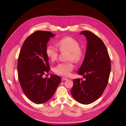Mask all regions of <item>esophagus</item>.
<instances>
[{
	"mask_svg": "<svg viewBox=\"0 0 126 126\" xmlns=\"http://www.w3.org/2000/svg\"><path fill=\"white\" fill-rule=\"evenodd\" d=\"M61 80H62V81H65V80H67V78H65V77H62Z\"/></svg>",
	"mask_w": 126,
	"mask_h": 126,
	"instance_id": "1",
	"label": "esophagus"
}]
</instances>
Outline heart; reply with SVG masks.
<instances>
[{
	"instance_id": "b5f03b06",
	"label": "heart",
	"mask_w": 126,
	"mask_h": 126,
	"mask_svg": "<svg viewBox=\"0 0 126 126\" xmlns=\"http://www.w3.org/2000/svg\"><path fill=\"white\" fill-rule=\"evenodd\" d=\"M57 44L59 50L61 52L68 51L67 60H71L74 62L78 63L83 59V52L80 48V44L74 38L69 36L66 37L59 40ZM45 54L50 61H54L58 58L59 50L55 45L49 44L46 47ZM73 68V63L69 60L66 62L59 63L54 67V71L58 75L67 76Z\"/></svg>"
}]
</instances>
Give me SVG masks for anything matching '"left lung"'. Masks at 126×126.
Here are the masks:
<instances>
[{
  "label": "left lung",
  "instance_id": "left-lung-1",
  "mask_svg": "<svg viewBox=\"0 0 126 126\" xmlns=\"http://www.w3.org/2000/svg\"><path fill=\"white\" fill-rule=\"evenodd\" d=\"M80 34L87 40L84 61L78 71L84 80L74 79L71 94L77 102L86 105L102 95L108 83L111 62L107 48L100 38L88 31H82Z\"/></svg>",
  "mask_w": 126,
  "mask_h": 126
}]
</instances>
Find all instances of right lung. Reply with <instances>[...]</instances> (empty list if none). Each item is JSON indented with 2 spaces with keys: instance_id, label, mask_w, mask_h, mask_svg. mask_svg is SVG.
I'll list each match as a JSON object with an SVG mask.
<instances>
[{
  "instance_id": "1",
  "label": "right lung",
  "mask_w": 126,
  "mask_h": 126,
  "mask_svg": "<svg viewBox=\"0 0 126 126\" xmlns=\"http://www.w3.org/2000/svg\"><path fill=\"white\" fill-rule=\"evenodd\" d=\"M55 36L48 31H36L25 39L19 53V81L26 96L35 104L48 101L61 81L57 75H51L49 78L42 76L50 70L45 49L50 38Z\"/></svg>"
}]
</instances>
